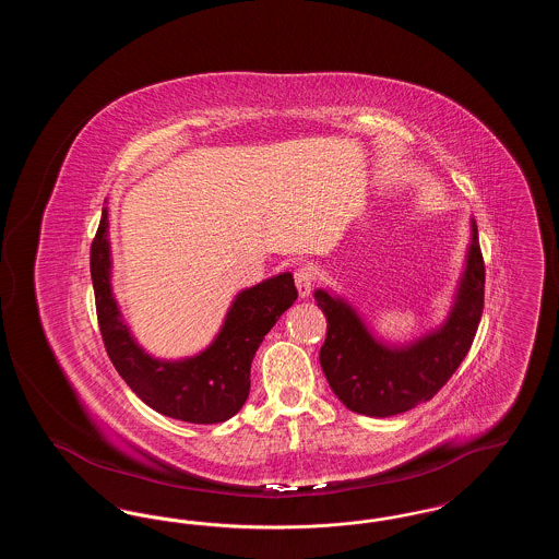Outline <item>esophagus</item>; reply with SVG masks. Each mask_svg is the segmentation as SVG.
Returning a JSON list of instances; mask_svg holds the SVG:
<instances>
[{
    "instance_id": "34e87169",
    "label": "esophagus",
    "mask_w": 559,
    "mask_h": 559,
    "mask_svg": "<svg viewBox=\"0 0 559 559\" xmlns=\"http://www.w3.org/2000/svg\"><path fill=\"white\" fill-rule=\"evenodd\" d=\"M295 287L299 297H308L312 292V285H314V272L310 266H299L295 270Z\"/></svg>"
}]
</instances>
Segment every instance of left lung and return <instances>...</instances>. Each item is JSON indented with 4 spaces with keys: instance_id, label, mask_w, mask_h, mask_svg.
I'll return each instance as SVG.
<instances>
[{
    "instance_id": "obj_1",
    "label": "left lung",
    "mask_w": 559,
    "mask_h": 559,
    "mask_svg": "<svg viewBox=\"0 0 559 559\" xmlns=\"http://www.w3.org/2000/svg\"><path fill=\"white\" fill-rule=\"evenodd\" d=\"M484 272L478 226L472 219V245L451 314L440 329L408 346L374 340L342 297L314 293L326 317L320 367L335 396L367 417H392L433 399L474 344L484 310Z\"/></svg>"
}]
</instances>
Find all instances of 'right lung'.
Wrapping results in <instances>:
<instances>
[{
	"instance_id": "1",
	"label": "right lung",
	"mask_w": 559,
	"mask_h": 559,
	"mask_svg": "<svg viewBox=\"0 0 559 559\" xmlns=\"http://www.w3.org/2000/svg\"><path fill=\"white\" fill-rule=\"evenodd\" d=\"M90 272L103 342L117 372L160 415L201 426L222 424L239 413L249 396L255 349L297 299L292 272L262 281L237 295L212 346L185 360H159L138 346L110 292L107 207L92 240Z\"/></svg>"
}]
</instances>
